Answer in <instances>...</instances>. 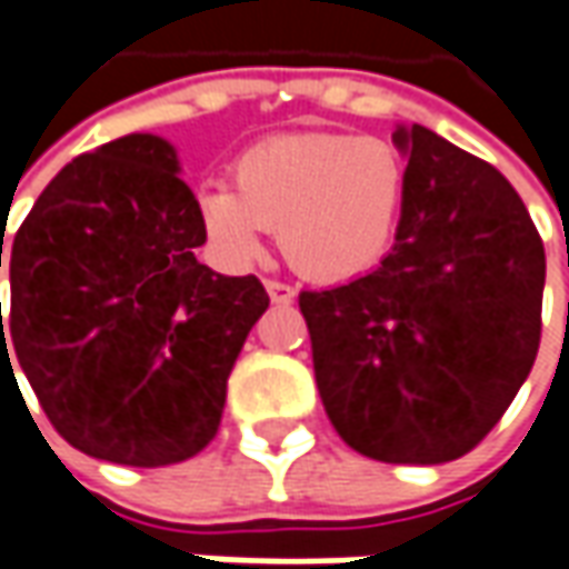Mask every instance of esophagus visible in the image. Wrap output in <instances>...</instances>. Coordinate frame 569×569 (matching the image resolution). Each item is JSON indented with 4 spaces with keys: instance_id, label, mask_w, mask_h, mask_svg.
<instances>
[{
    "instance_id": "1",
    "label": "esophagus",
    "mask_w": 569,
    "mask_h": 569,
    "mask_svg": "<svg viewBox=\"0 0 569 569\" xmlns=\"http://www.w3.org/2000/svg\"><path fill=\"white\" fill-rule=\"evenodd\" d=\"M264 286H268V296L273 305H289V301L296 299V289H292V286L280 283V280H268Z\"/></svg>"
}]
</instances>
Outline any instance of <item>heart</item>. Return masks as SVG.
Segmentation results:
<instances>
[{
	"instance_id": "obj_1",
	"label": "heart",
	"mask_w": 569,
	"mask_h": 569,
	"mask_svg": "<svg viewBox=\"0 0 569 569\" xmlns=\"http://www.w3.org/2000/svg\"><path fill=\"white\" fill-rule=\"evenodd\" d=\"M233 183L199 189V220L223 261L252 264L270 227H280L292 268L339 283L389 252L408 196V161L380 137L283 133L239 154Z\"/></svg>"
}]
</instances>
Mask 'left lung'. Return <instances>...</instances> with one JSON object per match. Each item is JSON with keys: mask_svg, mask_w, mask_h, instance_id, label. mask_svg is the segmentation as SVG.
I'll return each mask as SVG.
<instances>
[{"mask_svg": "<svg viewBox=\"0 0 569 569\" xmlns=\"http://www.w3.org/2000/svg\"><path fill=\"white\" fill-rule=\"evenodd\" d=\"M408 196L392 252L301 292L320 401L346 446L386 463L477 448L532 370L545 249L501 173L420 123L398 127Z\"/></svg>", "mask_w": 569, "mask_h": 569, "instance_id": "8db88e82", "label": "left lung"}]
</instances>
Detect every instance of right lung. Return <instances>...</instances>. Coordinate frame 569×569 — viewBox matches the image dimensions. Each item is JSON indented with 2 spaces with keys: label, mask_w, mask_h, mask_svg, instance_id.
<instances>
[{
  "label": "right lung",
  "mask_w": 569,
  "mask_h": 569,
  "mask_svg": "<svg viewBox=\"0 0 569 569\" xmlns=\"http://www.w3.org/2000/svg\"><path fill=\"white\" fill-rule=\"evenodd\" d=\"M204 239L177 149L152 133L73 158L14 233L0 365L11 377L21 365L83 455L164 467L214 439L227 377L270 299L252 273L199 264Z\"/></svg>",
  "instance_id": "1"
}]
</instances>
